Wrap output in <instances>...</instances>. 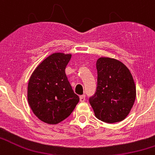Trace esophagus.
<instances>
[{
  "instance_id": "1",
  "label": "esophagus",
  "mask_w": 155,
  "mask_h": 155,
  "mask_svg": "<svg viewBox=\"0 0 155 155\" xmlns=\"http://www.w3.org/2000/svg\"><path fill=\"white\" fill-rule=\"evenodd\" d=\"M85 101V95L83 94V95H81L80 96V102H84Z\"/></svg>"
}]
</instances>
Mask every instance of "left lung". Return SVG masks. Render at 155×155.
Here are the masks:
<instances>
[{"label":"left lung","mask_w":155,"mask_h":155,"mask_svg":"<svg viewBox=\"0 0 155 155\" xmlns=\"http://www.w3.org/2000/svg\"><path fill=\"white\" fill-rule=\"evenodd\" d=\"M96 91L89 102L98 120L113 124L128 116L136 98L130 71L118 60L100 57L96 62Z\"/></svg>","instance_id":"obj_1"}]
</instances>
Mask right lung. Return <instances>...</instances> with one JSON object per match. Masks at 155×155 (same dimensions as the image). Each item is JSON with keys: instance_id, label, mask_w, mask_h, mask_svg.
I'll use <instances>...</instances> for the list:
<instances>
[{"instance_id": "1", "label": "right lung", "mask_w": 155, "mask_h": 155, "mask_svg": "<svg viewBox=\"0 0 155 155\" xmlns=\"http://www.w3.org/2000/svg\"><path fill=\"white\" fill-rule=\"evenodd\" d=\"M71 54L54 53L38 65L28 84V102L34 114L48 124L68 118L79 102L66 76Z\"/></svg>"}]
</instances>
